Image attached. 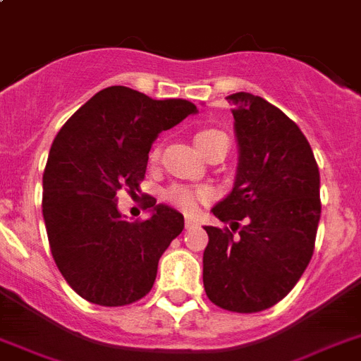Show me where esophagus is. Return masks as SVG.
<instances>
[{
	"mask_svg": "<svg viewBox=\"0 0 361 361\" xmlns=\"http://www.w3.org/2000/svg\"><path fill=\"white\" fill-rule=\"evenodd\" d=\"M195 225H197V221L192 219V217H185V228H192Z\"/></svg>",
	"mask_w": 361,
	"mask_h": 361,
	"instance_id": "1",
	"label": "esophagus"
}]
</instances>
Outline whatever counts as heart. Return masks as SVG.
Listing matches in <instances>:
<instances>
[{
    "mask_svg": "<svg viewBox=\"0 0 361 361\" xmlns=\"http://www.w3.org/2000/svg\"><path fill=\"white\" fill-rule=\"evenodd\" d=\"M221 136H225V133L219 129H212V127H206V129H200L195 135V142H197V146L200 152H206L212 144H214L217 138ZM159 155H161V149L155 147L149 155L152 161H157ZM209 198V191L208 189H204V187H191V185H174L170 187L169 191H166V200L172 202L176 208L183 209V212H195V209L204 204Z\"/></svg>",
    "mask_w": 361,
    "mask_h": 361,
    "instance_id": "obj_1",
    "label": "heart"
}]
</instances>
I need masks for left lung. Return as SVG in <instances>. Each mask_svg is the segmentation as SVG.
<instances>
[{
    "instance_id": "left-lung-1",
    "label": "left lung",
    "mask_w": 361,
    "mask_h": 361,
    "mask_svg": "<svg viewBox=\"0 0 361 361\" xmlns=\"http://www.w3.org/2000/svg\"><path fill=\"white\" fill-rule=\"evenodd\" d=\"M226 101L240 159L232 191L212 212L232 231L204 226V288L221 309L258 313L294 288L313 257L320 174L307 138L277 106L245 92Z\"/></svg>"
}]
</instances>
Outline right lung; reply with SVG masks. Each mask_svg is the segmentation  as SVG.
<instances>
[{
  "mask_svg": "<svg viewBox=\"0 0 361 361\" xmlns=\"http://www.w3.org/2000/svg\"><path fill=\"white\" fill-rule=\"evenodd\" d=\"M195 112L185 99L157 101L110 86L54 138L42 176V217L56 266L87 302L120 307L152 290L159 258L183 231V215L146 197L152 217L129 223L116 192L138 191L159 133Z\"/></svg>",
  "mask_w": 361,
  "mask_h": 361,
  "instance_id": "right-lung-1",
  "label": "right lung"
}]
</instances>
